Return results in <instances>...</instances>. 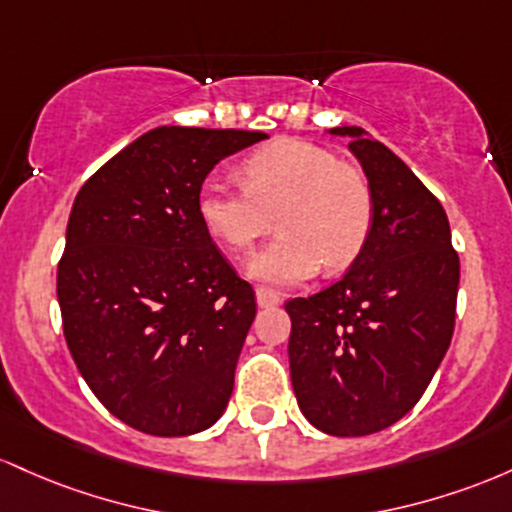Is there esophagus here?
<instances>
[{
    "label": "esophagus",
    "instance_id": "esophagus-1",
    "mask_svg": "<svg viewBox=\"0 0 512 512\" xmlns=\"http://www.w3.org/2000/svg\"><path fill=\"white\" fill-rule=\"evenodd\" d=\"M256 302L258 307H275L280 304V295L271 287H256Z\"/></svg>",
    "mask_w": 512,
    "mask_h": 512
}]
</instances>
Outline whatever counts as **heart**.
Listing matches in <instances>:
<instances>
[{"instance_id":"b5f03b06","label":"heart","mask_w":512,"mask_h":512,"mask_svg":"<svg viewBox=\"0 0 512 512\" xmlns=\"http://www.w3.org/2000/svg\"><path fill=\"white\" fill-rule=\"evenodd\" d=\"M239 174L244 186H200L198 217L212 239L244 254L275 215L280 234L251 258L254 278L300 285L321 266L343 271L363 254L375 225V191L363 169L314 142L283 140L251 154Z\"/></svg>"}]
</instances>
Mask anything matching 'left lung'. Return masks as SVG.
<instances>
[{
  "label": "left lung",
  "mask_w": 512,
  "mask_h": 512,
  "mask_svg": "<svg viewBox=\"0 0 512 512\" xmlns=\"http://www.w3.org/2000/svg\"><path fill=\"white\" fill-rule=\"evenodd\" d=\"M375 191V225L338 283L285 302L290 377L314 428L358 438L406 416L455 331L459 256L440 200L382 142L343 125Z\"/></svg>",
  "instance_id": "1"
}]
</instances>
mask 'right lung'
<instances>
[{
    "label": "right lung",
    "mask_w": 512,
    "mask_h": 512,
    "mask_svg": "<svg viewBox=\"0 0 512 512\" xmlns=\"http://www.w3.org/2000/svg\"><path fill=\"white\" fill-rule=\"evenodd\" d=\"M266 132L162 125L84 183L57 263L74 363L113 416L162 438L210 428L234 389L254 287L212 244L198 193Z\"/></svg>",
    "instance_id": "obj_1"
}]
</instances>
